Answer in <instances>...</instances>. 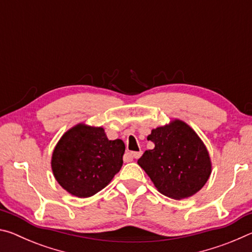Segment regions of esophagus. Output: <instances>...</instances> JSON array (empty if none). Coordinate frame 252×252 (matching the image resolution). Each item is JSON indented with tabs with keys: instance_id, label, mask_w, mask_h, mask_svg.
<instances>
[{
	"instance_id": "obj_1",
	"label": "esophagus",
	"mask_w": 252,
	"mask_h": 252,
	"mask_svg": "<svg viewBox=\"0 0 252 252\" xmlns=\"http://www.w3.org/2000/svg\"><path fill=\"white\" fill-rule=\"evenodd\" d=\"M142 156V151H139V152H127V157H130L132 160L133 159H139L140 157Z\"/></svg>"
}]
</instances>
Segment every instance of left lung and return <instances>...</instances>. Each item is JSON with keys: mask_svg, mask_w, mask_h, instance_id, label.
Masks as SVG:
<instances>
[{"mask_svg": "<svg viewBox=\"0 0 252 252\" xmlns=\"http://www.w3.org/2000/svg\"><path fill=\"white\" fill-rule=\"evenodd\" d=\"M148 140L155 143L138 163L160 193L176 200L192 197L206 185L212 171L206 144L180 119L152 129Z\"/></svg>", "mask_w": 252, "mask_h": 252, "instance_id": "8db88e82", "label": "left lung"}]
</instances>
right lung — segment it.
<instances>
[{
  "label": "right lung",
  "mask_w": 252,
  "mask_h": 252,
  "mask_svg": "<svg viewBox=\"0 0 252 252\" xmlns=\"http://www.w3.org/2000/svg\"><path fill=\"white\" fill-rule=\"evenodd\" d=\"M125 151V142L109 140L102 126L80 122L55 144L51 168L66 192L89 198L104 189L120 171Z\"/></svg>",
  "instance_id": "add662e5"
}]
</instances>
